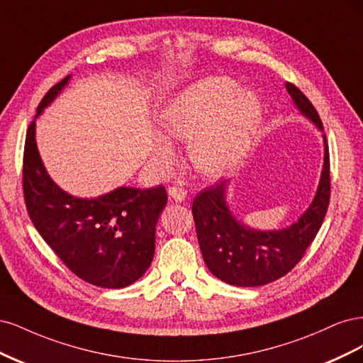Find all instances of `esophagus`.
<instances>
[{
	"label": "esophagus",
	"mask_w": 363,
	"mask_h": 363,
	"mask_svg": "<svg viewBox=\"0 0 363 363\" xmlns=\"http://www.w3.org/2000/svg\"><path fill=\"white\" fill-rule=\"evenodd\" d=\"M167 193L177 202H182L186 197V190L184 189V186H179V185H170L167 189Z\"/></svg>",
	"instance_id": "1"
}]
</instances>
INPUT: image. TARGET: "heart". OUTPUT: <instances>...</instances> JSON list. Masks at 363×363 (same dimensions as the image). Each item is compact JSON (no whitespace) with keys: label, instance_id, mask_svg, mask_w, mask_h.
I'll return each mask as SVG.
<instances>
[{"label":"heart","instance_id":"heart-1","mask_svg":"<svg viewBox=\"0 0 363 363\" xmlns=\"http://www.w3.org/2000/svg\"><path fill=\"white\" fill-rule=\"evenodd\" d=\"M261 121V102L252 91H240L228 77H208L182 90L161 113V126L178 140L191 142L194 166L209 177L235 167L249 150ZM155 155L162 164L174 160V147L157 137Z\"/></svg>","mask_w":363,"mask_h":363}]
</instances>
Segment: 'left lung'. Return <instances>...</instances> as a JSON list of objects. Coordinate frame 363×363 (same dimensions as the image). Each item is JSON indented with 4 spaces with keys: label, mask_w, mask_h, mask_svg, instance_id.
<instances>
[{
    "label": "left lung",
    "mask_w": 363,
    "mask_h": 363,
    "mask_svg": "<svg viewBox=\"0 0 363 363\" xmlns=\"http://www.w3.org/2000/svg\"><path fill=\"white\" fill-rule=\"evenodd\" d=\"M286 89L298 110L323 130L320 114L305 93L292 83ZM324 145L317 196L308 211L288 229L258 232L238 223L225 202L226 182L209 185L194 197L191 213L209 272L229 285L261 286L284 277L300 262L317 237L330 202V155L325 135Z\"/></svg>",
    "instance_id": "8db88e82"
}]
</instances>
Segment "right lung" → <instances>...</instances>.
I'll use <instances>...</instances> for the list:
<instances>
[{
  "label": "right lung",
  "mask_w": 363,
  "mask_h": 363,
  "mask_svg": "<svg viewBox=\"0 0 363 363\" xmlns=\"http://www.w3.org/2000/svg\"><path fill=\"white\" fill-rule=\"evenodd\" d=\"M65 77L42 98L38 114L67 83ZM31 122L22 161V189L34 228L75 276L101 288L134 284L155 252V225L167 203L162 185L140 190L121 186L96 199L65 193L46 173Z\"/></svg>",
  "instance_id": "1"
}]
</instances>
